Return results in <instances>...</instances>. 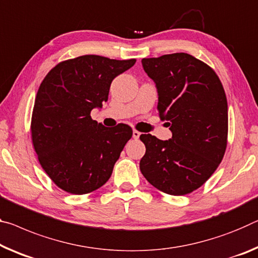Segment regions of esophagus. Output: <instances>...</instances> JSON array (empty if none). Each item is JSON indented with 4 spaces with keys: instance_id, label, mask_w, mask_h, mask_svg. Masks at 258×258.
<instances>
[{
    "instance_id": "esophagus-1",
    "label": "esophagus",
    "mask_w": 258,
    "mask_h": 258,
    "mask_svg": "<svg viewBox=\"0 0 258 258\" xmlns=\"http://www.w3.org/2000/svg\"><path fill=\"white\" fill-rule=\"evenodd\" d=\"M140 132H138V131H136V130H134L133 131V139H139V138H140Z\"/></svg>"
}]
</instances>
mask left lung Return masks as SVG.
<instances>
[{
    "label": "left lung",
    "mask_w": 258,
    "mask_h": 258,
    "mask_svg": "<svg viewBox=\"0 0 258 258\" xmlns=\"http://www.w3.org/2000/svg\"><path fill=\"white\" fill-rule=\"evenodd\" d=\"M142 68L156 86L157 111L172 138L141 134L144 177L170 195L201 187L217 169L227 144V100L218 76L189 54L144 58Z\"/></svg>",
    "instance_id": "obj_1"
}]
</instances>
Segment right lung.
Listing matches in <instances>:
<instances>
[{
	"label": "right lung",
	"mask_w": 258,
	"mask_h": 258,
	"mask_svg": "<svg viewBox=\"0 0 258 258\" xmlns=\"http://www.w3.org/2000/svg\"><path fill=\"white\" fill-rule=\"evenodd\" d=\"M136 62L85 55L57 64L41 83L32 140L41 166L68 193L83 195L103 186L132 138L128 125L105 127L91 111L102 108L112 80Z\"/></svg>",
	"instance_id": "add662e5"
}]
</instances>
